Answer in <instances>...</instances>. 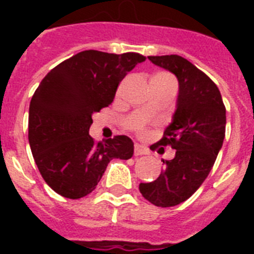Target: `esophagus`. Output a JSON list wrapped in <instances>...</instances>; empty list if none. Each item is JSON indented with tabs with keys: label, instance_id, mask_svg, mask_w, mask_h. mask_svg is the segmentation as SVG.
I'll return each mask as SVG.
<instances>
[{
	"label": "esophagus",
	"instance_id": "obj_1",
	"mask_svg": "<svg viewBox=\"0 0 254 254\" xmlns=\"http://www.w3.org/2000/svg\"><path fill=\"white\" fill-rule=\"evenodd\" d=\"M149 154V149L142 145H138V143H135L134 145V155L135 157H138V155H146Z\"/></svg>",
	"mask_w": 254,
	"mask_h": 254
}]
</instances>
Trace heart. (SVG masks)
<instances>
[{
  "label": "heart",
  "instance_id": "b5f03b06",
  "mask_svg": "<svg viewBox=\"0 0 254 254\" xmlns=\"http://www.w3.org/2000/svg\"><path fill=\"white\" fill-rule=\"evenodd\" d=\"M153 79H161V80H173L171 76H169L167 73H157L153 76Z\"/></svg>",
  "mask_w": 254,
  "mask_h": 254
}]
</instances>
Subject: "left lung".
<instances>
[{
    "mask_svg": "<svg viewBox=\"0 0 254 254\" xmlns=\"http://www.w3.org/2000/svg\"><path fill=\"white\" fill-rule=\"evenodd\" d=\"M147 58L177 76L179 92L173 120L157 143L175 149V157L162 159L165 169L155 181L139 183V192L157 207H174L187 200L208 177L225 137V107L216 84L187 59Z\"/></svg>",
    "mask_w": 254,
    "mask_h": 254,
    "instance_id": "1",
    "label": "left lung"
}]
</instances>
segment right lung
<instances>
[{
	"instance_id": "1",
	"label": "right lung",
	"mask_w": 254,
	"mask_h": 254,
	"mask_svg": "<svg viewBox=\"0 0 254 254\" xmlns=\"http://www.w3.org/2000/svg\"><path fill=\"white\" fill-rule=\"evenodd\" d=\"M145 59L87 50L43 77L30 101L29 143L39 173L57 193L80 199L96 189L112 159L133 157L129 137L96 143L89 127L92 115L112 104L120 81Z\"/></svg>"
}]
</instances>
